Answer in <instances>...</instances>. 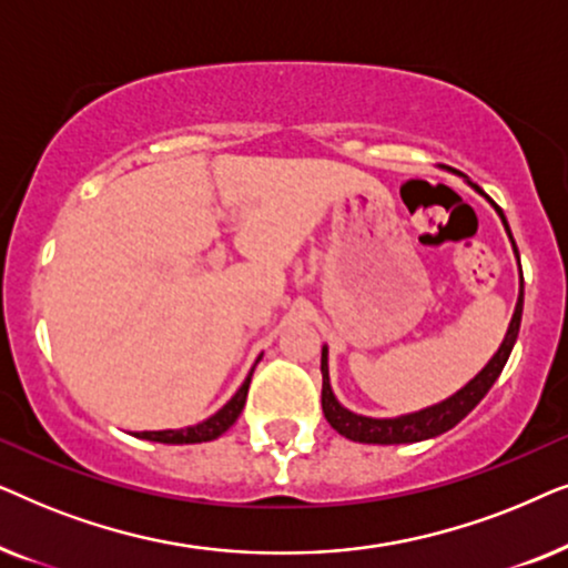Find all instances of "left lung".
Here are the masks:
<instances>
[{
	"label": "left lung",
	"mask_w": 568,
	"mask_h": 568,
	"mask_svg": "<svg viewBox=\"0 0 568 568\" xmlns=\"http://www.w3.org/2000/svg\"><path fill=\"white\" fill-rule=\"evenodd\" d=\"M468 185H473L478 193H484L476 183L468 181ZM494 209H496V214L501 216V224H504V230H507L511 247H515V255H517V245H515V237H511L507 216H504V212L496 204H494ZM517 261H519V255H517ZM523 302H525V282H523V268H519L517 307H515V315H511V323L507 328V336H504V341H501L499 352H496L491 359H488L486 367L480 369L468 385L460 387L455 395H449V398L442 403H434V406H429V408L416 410V414H403L395 418H372V416L354 414V410L341 406L336 395H333L331 377H328V346H323V356H321L323 414H325V418H328V424L341 434V437H346L352 442H364V445H408V442L432 439V437H439V434H445L447 429H453L455 424H460L463 418L468 416L480 400H484V395L491 390L496 377L501 375L504 364H507L511 348H515L519 323H523Z\"/></svg>",
	"instance_id": "left-lung-1"
}]
</instances>
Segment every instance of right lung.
Segmentation results:
<instances>
[{"label":"right lung","instance_id":"right-lung-1","mask_svg":"<svg viewBox=\"0 0 568 568\" xmlns=\"http://www.w3.org/2000/svg\"><path fill=\"white\" fill-rule=\"evenodd\" d=\"M253 369H251V375L245 377V383L240 385V390L232 395V398L224 403V406L216 410L214 416H209L206 422L193 424V426H183V429L136 432V437L139 439H150V442H162V445H196V442H212L216 437H222V434L227 432L230 426L237 422V416L243 414V406H245V398H247V387H251Z\"/></svg>","mask_w":568,"mask_h":568}]
</instances>
